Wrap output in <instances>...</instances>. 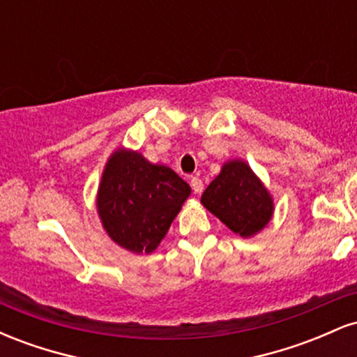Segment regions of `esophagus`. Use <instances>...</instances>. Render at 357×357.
Wrapping results in <instances>:
<instances>
[{"label":"esophagus","instance_id":"esophagus-1","mask_svg":"<svg viewBox=\"0 0 357 357\" xmlns=\"http://www.w3.org/2000/svg\"><path fill=\"white\" fill-rule=\"evenodd\" d=\"M191 188H192V191L195 192H202L203 191V181L199 178H191Z\"/></svg>","mask_w":357,"mask_h":357}]
</instances>
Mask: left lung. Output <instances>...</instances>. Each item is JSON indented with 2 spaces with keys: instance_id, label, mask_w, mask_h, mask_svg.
Wrapping results in <instances>:
<instances>
[{
  "instance_id": "left-lung-1",
  "label": "left lung",
  "mask_w": 357,
  "mask_h": 357,
  "mask_svg": "<svg viewBox=\"0 0 357 357\" xmlns=\"http://www.w3.org/2000/svg\"><path fill=\"white\" fill-rule=\"evenodd\" d=\"M202 203L243 238L265 228L273 215V202L267 188L240 159L223 165L221 173L204 190Z\"/></svg>"
}]
</instances>
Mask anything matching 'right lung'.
Listing matches in <instances>:
<instances>
[{
  "instance_id": "obj_1",
  "label": "right lung",
  "mask_w": 357,
  "mask_h": 357,
  "mask_svg": "<svg viewBox=\"0 0 357 357\" xmlns=\"http://www.w3.org/2000/svg\"><path fill=\"white\" fill-rule=\"evenodd\" d=\"M191 188L171 167L151 165L136 151L117 149L105 166L97 210L119 247L151 253L165 238Z\"/></svg>"
}]
</instances>
